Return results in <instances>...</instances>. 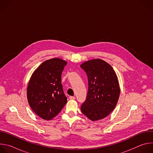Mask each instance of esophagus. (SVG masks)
Masks as SVG:
<instances>
[{"label": "esophagus", "instance_id": "34e87169", "mask_svg": "<svg viewBox=\"0 0 153 153\" xmlns=\"http://www.w3.org/2000/svg\"><path fill=\"white\" fill-rule=\"evenodd\" d=\"M69 98L70 100H74L76 99V97L74 96H70Z\"/></svg>", "mask_w": 153, "mask_h": 153}]
</instances>
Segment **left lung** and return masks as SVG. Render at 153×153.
Instances as JSON below:
<instances>
[{
    "mask_svg": "<svg viewBox=\"0 0 153 153\" xmlns=\"http://www.w3.org/2000/svg\"><path fill=\"white\" fill-rule=\"evenodd\" d=\"M80 67L86 73L88 82L82 113L93 121L102 119L113 111L119 100L120 88L116 74L110 64L99 59L85 62Z\"/></svg>",
    "mask_w": 153,
    "mask_h": 153,
    "instance_id": "obj_1",
    "label": "left lung"
}]
</instances>
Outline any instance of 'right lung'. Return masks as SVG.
Wrapping results in <instances>:
<instances>
[{"label":"right lung","instance_id":"obj_1","mask_svg":"<svg viewBox=\"0 0 153 153\" xmlns=\"http://www.w3.org/2000/svg\"><path fill=\"white\" fill-rule=\"evenodd\" d=\"M67 62L52 59L35 70L27 88V99L33 111L45 120L57 116L67 102L61 83L62 73Z\"/></svg>","mask_w":153,"mask_h":153}]
</instances>
